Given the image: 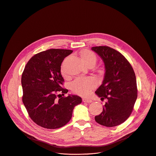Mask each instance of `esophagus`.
<instances>
[{"instance_id": "1", "label": "esophagus", "mask_w": 156, "mask_h": 156, "mask_svg": "<svg viewBox=\"0 0 156 156\" xmlns=\"http://www.w3.org/2000/svg\"><path fill=\"white\" fill-rule=\"evenodd\" d=\"M83 101L84 102H87V103H90V102H92L93 101L90 99H88V98H83Z\"/></svg>"}]
</instances>
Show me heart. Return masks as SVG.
I'll return each instance as SVG.
<instances>
[{
  "label": "heart",
  "mask_w": 156,
  "mask_h": 156,
  "mask_svg": "<svg viewBox=\"0 0 156 156\" xmlns=\"http://www.w3.org/2000/svg\"><path fill=\"white\" fill-rule=\"evenodd\" d=\"M81 58L87 66H94L97 60L96 55L93 52L87 50L83 51L81 53ZM62 73L63 75L65 74L63 66L62 67ZM96 81L91 77L78 78L71 83L70 87L73 93L80 96H86L96 87Z\"/></svg>",
  "instance_id": "1"
}]
</instances>
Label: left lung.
<instances>
[{
	"mask_svg": "<svg viewBox=\"0 0 156 156\" xmlns=\"http://www.w3.org/2000/svg\"><path fill=\"white\" fill-rule=\"evenodd\" d=\"M104 63L102 84L95 93L106 99L102 113L95 117L97 123L107 127L123 123L130 115L137 99L135 73L125 57L107 46L93 47Z\"/></svg>",
	"mask_w": 156,
	"mask_h": 156,
	"instance_id": "1",
	"label": "left lung"
}]
</instances>
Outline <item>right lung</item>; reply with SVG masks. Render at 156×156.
<instances>
[{
    "instance_id": "right-lung-1",
    "label": "right lung",
    "mask_w": 156,
    "mask_h": 156,
    "mask_svg": "<svg viewBox=\"0 0 156 156\" xmlns=\"http://www.w3.org/2000/svg\"><path fill=\"white\" fill-rule=\"evenodd\" d=\"M72 52L49 49L34 55L26 65L21 76L22 100L30 118L40 126L62 127L72 119L74 107L82 102L80 96L72 94L57 99V92L62 91L63 96L68 93L61 86L64 81L61 64Z\"/></svg>"
}]
</instances>
